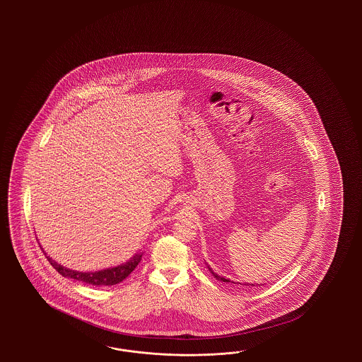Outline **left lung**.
<instances>
[{"label":"left lung","mask_w":362,"mask_h":362,"mask_svg":"<svg viewBox=\"0 0 362 362\" xmlns=\"http://www.w3.org/2000/svg\"><path fill=\"white\" fill-rule=\"evenodd\" d=\"M209 272L211 274H214L215 277H216V280H220V281H223V283H230V284H236V283H233V281H230V280H228V279H226V277H223V276H218V274H215L214 271H212V268H209Z\"/></svg>","instance_id":"8db88e82"}]
</instances>
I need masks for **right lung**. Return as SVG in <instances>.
I'll return each instance as SVG.
<instances>
[{
	"label": "right lung",
	"instance_id": "right-lung-1",
	"mask_svg": "<svg viewBox=\"0 0 362 362\" xmlns=\"http://www.w3.org/2000/svg\"><path fill=\"white\" fill-rule=\"evenodd\" d=\"M46 259L54 267L57 272L62 274L64 277L74 279L77 281L88 285H115L123 281L136 268V265L142 260V252L135 253L132 259L124 264L107 268V269H102V271H95V272L73 271L70 268H66L64 265L57 263L50 256H46Z\"/></svg>",
	"mask_w": 362,
	"mask_h": 362
}]
</instances>
